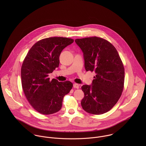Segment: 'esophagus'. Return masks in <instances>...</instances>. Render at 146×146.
Wrapping results in <instances>:
<instances>
[{
    "instance_id": "34e87169",
    "label": "esophagus",
    "mask_w": 146,
    "mask_h": 146,
    "mask_svg": "<svg viewBox=\"0 0 146 146\" xmlns=\"http://www.w3.org/2000/svg\"><path fill=\"white\" fill-rule=\"evenodd\" d=\"M74 88H76V89H78L79 88V85L78 84L74 83V85H73Z\"/></svg>"
}]
</instances>
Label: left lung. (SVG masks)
<instances>
[{"label": "left lung", "mask_w": 146, "mask_h": 146, "mask_svg": "<svg viewBox=\"0 0 146 146\" xmlns=\"http://www.w3.org/2000/svg\"><path fill=\"white\" fill-rule=\"evenodd\" d=\"M83 52L86 71L94 72L92 85L82 87L84 110L93 115L110 111L119 101L124 89L125 70L115 47L108 41L94 36L76 39Z\"/></svg>", "instance_id": "obj_1"}]
</instances>
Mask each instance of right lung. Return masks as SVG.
<instances>
[{
	"mask_svg": "<svg viewBox=\"0 0 146 146\" xmlns=\"http://www.w3.org/2000/svg\"><path fill=\"white\" fill-rule=\"evenodd\" d=\"M74 39L51 37L36 42L30 48L21 67V83L24 94L31 106L43 115H50L62 108L64 96L73 84L50 80L49 74L59 67L60 55Z\"/></svg>",
	"mask_w": 146,
	"mask_h": 146,
	"instance_id": "obj_1",
	"label": "right lung"
}]
</instances>
